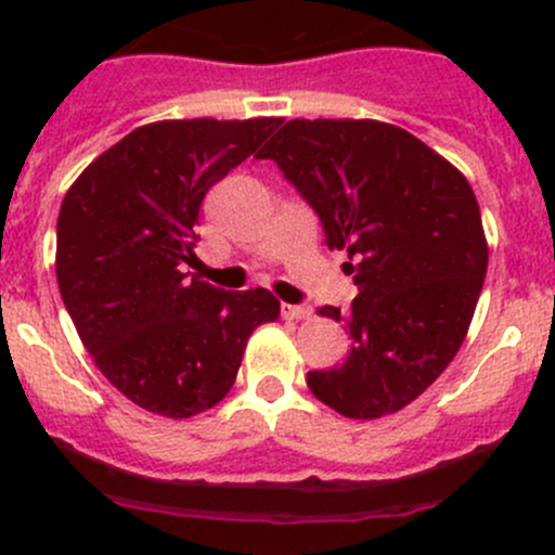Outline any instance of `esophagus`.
<instances>
[{
	"label": "esophagus",
	"instance_id": "1",
	"mask_svg": "<svg viewBox=\"0 0 555 555\" xmlns=\"http://www.w3.org/2000/svg\"><path fill=\"white\" fill-rule=\"evenodd\" d=\"M282 313H284V317H287V319H309L311 317V306H293V304H284L282 306Z\"/></svg>",
	"mask_w": 555,
	"mask_h": 555
}]
</instances>
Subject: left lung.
<instances>
[{
  "label": "left lung",
  "mask_w": 555,
  "mask_h": 555,
  "mask_svg": "<svg viewBox=\"0 0 555 555\" xmlns=\"http://www.w3.org/2000/svg\"><path fill=\"white\" fill-rule=\"evenodd\" d=\"M309 201L330 249L360 289L346 317L351 351L311 371L317 400L382 418L416 400L456 357L483 289L489 244L464 173L382 120H289L260 150Z\"/></svg>",
  "instance_id": "1"
}]
</instances>
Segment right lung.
Returning a JSON list of instances; mask_svg holds the SVG:
<instances>
[{
	"mask_svg": "<svg viewBox=\"0 0 555 555\" xmlns=\"http://www.w3.org/2000/svg\"><path fill=\"white\" fill-rule=\"evenodd\" d=\"M279 122H147L66 190L55 225L61 298L106 382L144 411L190 418L217 405L249 335L279 317L268 289L225 293L184 273L198 260L204 195Z\"/></svg>",
	"mask_w": 555,
	"mask_h": 555,
	"instance_id": "obj_1",
	"label": "right lung"
}]
</instances>
